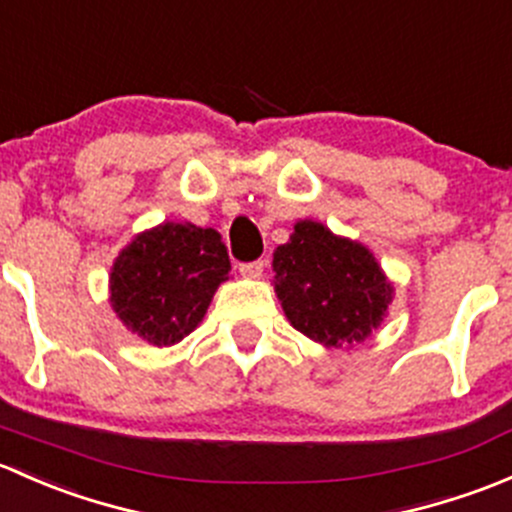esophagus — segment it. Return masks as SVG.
Listing matches in <instances>:
<instances>
[{"label":"esophagus","instance_id":"1","mask_svg":"<svg viewBox=\"0 0 512 512\" xmlns=\"http://www.w3.org/2000/svg\"><path fill=\"white\" fill-rule=\"evenodd\" d=\"M263 268H266V263L263 261H249V263H241L239 271H241V276H246V278H258V276H263Z\"/></svg>","mask_w":512,"mask_h":512}]
</instances>
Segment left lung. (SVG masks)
I'll use <instances>...</instances> for the list:
<instances>
[{"instance_id": "1", "label": "left lung", "mask_w": 512, "mask_h": 512, "mask_svg": "<svg viewBox=\"0 0 512 512\" xmlns=\"http://www.w3.org/2000/svg\"><path fill=\"white\" fill-rule=\"evenodd\" d=\"M273 271L293 328L330 347L370 337L392 300V286L370 251L318 221L295 224L291 241L273 254Z\"/></svg>"}]
</instances>
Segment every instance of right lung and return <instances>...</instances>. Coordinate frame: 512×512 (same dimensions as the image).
Returning <instances> with one entry per match:
<instances>
[{
	"instance_id": "obj_1",
	"label": "right lung",
	"mask_w": 512,
	"mask_h": 512,
	"mask_svg": "<svg viewBox=\"0 0 512 512\" xmlns=\"http://www.w3.org/2000/svg\"><path fill=\"white\" fill-rule=\"evenodd\" d=\"M229 271V254L217 231L167 221L118 256L110 300L118 318L142 340L175 345L202 323Z\"/></svg>"
}]
</instances>
